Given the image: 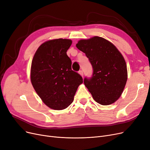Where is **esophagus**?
Wrapping results in <instances>:
<instances>
[{
	"label": "esophagus",
	"mask_w": 150,
	"mask_h": 150,
	"mask_svg": "<svg viewBox=\"0 0 150 150\" xmlns=\"http://www.w3.org/2000/svg\"><path fill=\"white\" fill-rule=\"evenodd\" d=\"M79 74L81 76H83V71L82 70H80V71H79Z\"/></svg>",
	"instance_id": "34e87169"
}]
</instances>
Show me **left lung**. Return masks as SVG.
<instances>
[{
  "label": "left lung",
  "instance_id": "1",
  "mask_svg": "<svg viewBox=\"0 0 150 150\" xmlns=\"http://www.w3.org/2000/svg\"><path fill=\"white\" fill-rule=\"evenodd\" d=\"M76 47L89 59L93 69L91 78L84 84L95 101L109 105L121 96L127 80L125 59L112 43L99 36L81 40Z\"/></svg>",
  "mask_w": 150,
  "mask_h": 150
}]
</instances>
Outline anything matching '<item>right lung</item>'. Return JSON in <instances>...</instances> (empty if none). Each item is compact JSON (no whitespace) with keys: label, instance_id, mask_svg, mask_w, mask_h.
Masks as SVG:
<instances>
[{"label":"right lung","instance_id":"obj_1","mask_svg":"<svg viewBox=\"0 0 150 150\" xmlns=\"http://www.w3.org/2000/svg\"><path fill=\"white\" fill-rule=\"evenodd\" d=\"M71 43L61 38L44 42L31 62L32 85L43 103L54 110L70 106L83 83L81 75L71 70V61L67 55Z\"/></svg>","mask_w":150,"mask_h":150}]
</instances>
